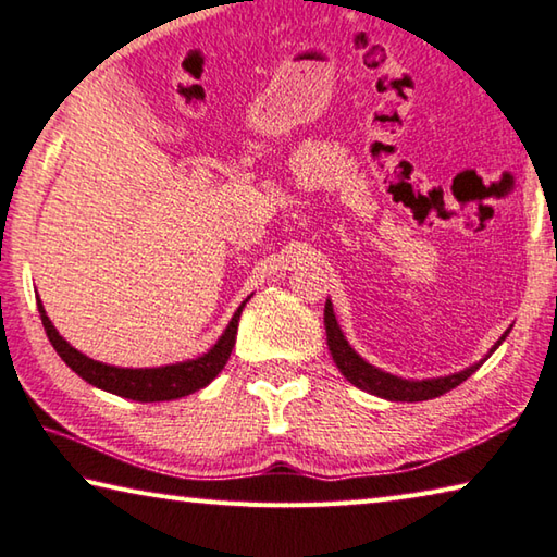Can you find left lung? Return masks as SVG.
<instances>
[{"label": "left lung", "instance_id": "left-lung-1", "mask_svg": "<svg viewBox=\"0 0 557 557\" xmlns=\"http://www.w3.org/2000/svg\"><path fill=\"white\" fill-rule=\"evenodd\" d=\"M324 326H326V344H329V351H332V358L336 363V369L344 373V379L348 383H354L356 388H361L371 395H379V398L385 400H395V403H418V400H432L437 398V395L447 393L451 388H457L459 383H465L471 373H474L479 366H482L488 356H492L498 346L506 342L508 332H511V326L506 329L502 334V338L492 346V351H488L482 361L469 366V369L459 371V373H451V375H440V379H422V381H410V379H400V375H393L388 371H381L371 366L366 358L358 356L351 344L346 342V336L342 332V326L336 322V314H334V305L332 299H326L324 305Z\"/></svg>", "mask_w": 557, "mask_h": 557}]
</instances>
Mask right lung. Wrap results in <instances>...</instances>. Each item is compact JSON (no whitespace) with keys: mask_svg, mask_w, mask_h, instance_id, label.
I'll return each mask as SVG.
<instances>
[{"mask_svg":"<svg viewBox=\"0 0 557 557\" xmlns=\"http://www.w3.org/2000/svg\"><path fill=\"white\" fill-rule=\"evenodd\" d=\"M248 299H243V305L235 309V314L228 322V326H225V332L221 334L219 342L209 348V351L196 358H188V361L157 366V369H122V366L102 363V361H96V358L81 354L78 348H73L69 342H65V338L59 334V329L51 324L41 299L36 301V305H39L41 324L46 329V336H49L51 346L55 348V354H59L65 361V366L78 373L83 381L96 385L100 391L120 395V398H129L137 403H159V400H176V398H184V395L201 391L223 371V366L231 358V351L235 346L238 319H240L243 307L248 305Z\"/></svg>","mask_w":557,"mask_h":557,"instance_id":"right-lung-1","label":"right lung"}]
</instances>
